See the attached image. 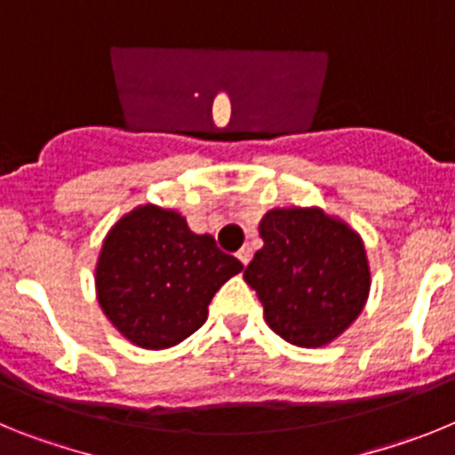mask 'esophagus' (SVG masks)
<instances>
[{
    "instance_id": "esophagus-1",
    "label": "esophagus",
    "mask_w": 455,
    "mask_h": 455,
    "mask_svg": "<svg viewBox=\"0 0 455 455\" xmlns=\"http://www.w3.org/2000/svg\"><path fill=\"white\" fill-rule=\"evenodd\" d=\"M236 257H239V262L243 264V267H248V262L252 259V248L251 246H243L239 252H236Z\"/></svg>"
}]
</instances>
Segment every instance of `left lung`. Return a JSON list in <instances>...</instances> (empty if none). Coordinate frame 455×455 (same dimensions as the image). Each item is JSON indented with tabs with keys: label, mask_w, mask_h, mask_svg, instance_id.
Here are the masks:
<instances>
[{
	"label": "left lung",
	"mask_w": 455,
	"mask_h": 455,
	"mask_svg": "<svg viewBox=\"0 0 455 455\" xmlns=\"http://www.w3.org/2000/svg\"><path fill=\"white\" fill-rule=\"evenodd\" d=\"M264 246L243 280L268 328L300 348L328 347L360 316L371 271L363 236L321 207H277L259 220Z\"/></svg>",
	"instance_id": "1"
}]
</instances>
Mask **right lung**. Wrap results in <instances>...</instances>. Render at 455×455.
I'll list each match as a JSON object with an SVG mask.
<instances>
[{"mask_svg": "<svg viewBox=\"0 0 455 455\" xmlns=\"http://www.w3.org/2000/svg\"><path fill=\"white\" fill-rule=\"evenodd\" d=\"M241 268L214 236L191 232L180 212L139 204L104 236L95 291L124 339L162 351L198 331L214 293Z\"/></svg>", "mask_w": 455, "mask_h": 455, "instance_id": "obj_1", "label": "right lung"}]
</instances>
